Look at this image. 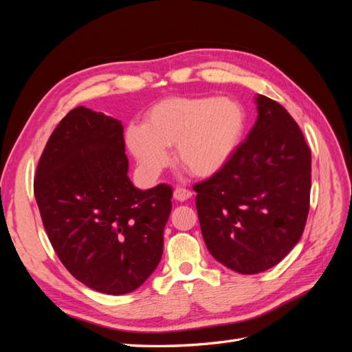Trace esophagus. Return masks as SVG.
Listing matches in <instances>:
<instances>
[{
    "mask_svg": "<svg viewBox=\"0 0 352 352\" xmlns=\"http://www.w3.org/2000/svg\"><path fill=\"white\" fill-rule=\"evenodd\" d=\"M190 197H192V192H190L189 189H185V188H176L175 192H173V198L176 201H180V202L189 199Z\"/></svg>",
    "mask_w": 352,
    "mask_h": 352,
    "instance_id": "obj_1",
    "label": "esophagus"
}]
</instances>
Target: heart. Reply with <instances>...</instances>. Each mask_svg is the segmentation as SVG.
<instances>
[{
    "label": "heart",
    "instance_id": "heart-1",
    "mask_svg": "<svg viewBox=\"0 0 352 352\" xmlns=\"http://www.w3.org/2000/svg\"><path fill=\"white\" fill-rule=\"evenodd\" d=\"M245 113L230 98L175 97L155 104L144 124L126 129V145L142 175L155 179L168 163L166 148L197 177H210L225 167L242 140Z\"/></svg>",
    "mask_w": 352,
    "mask_h": 352
}]
</instances>
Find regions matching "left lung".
I'll use <instances>...</instances> for the list:
<instances>
[{
  "label": "left lung",
  "instance_id": "left-lung-1",
  "mask_svg": "<svg viewBox=\"0 0 352 352\" xmlns=\"http://www.w3.org/2000/svg\"><path fill=\"white\" fill-rule=\"evenodd\" d=\"M257 120L229 163L197 184L210 254L242 274L269 270L300 241L310 208L311 151L279 102L255 97Z\"/></svg>",
  "mask_w": 352,
  "mask_h": 352
}]
</instances>
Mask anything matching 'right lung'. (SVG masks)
Masks as SVG:
<instances>
[{"label":"right lung","instance_id":"add662e5","mask_svg":"<svg viewBox=\"0 0 352 352\" xmlns=\"http://www.w3.org/2000/svg\"><path fill=\"white\" fill-rule=\"evenodd\" d=\"M120 120L76 107L52 132L35 198L52 248L83 285L109 295L138 289L157 269L172 188H136Z\"/></svg>","mask_w":352,"mask_h":352}]
</instances>
